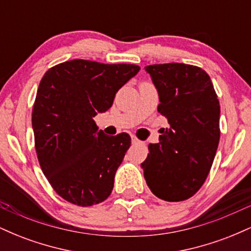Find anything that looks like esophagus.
Instances as JSON below:
<instances>
[{"instance_id":"1","label":"esophagus","mask_w":251,"mask_h":251,"mask_svg":"<svg viewBox=\"0 0 251 251\" xmlns=\"http://www.w3.org/2000/svg\"><path fill=\"white\" fill-rule=\"evenodd\" d=\"M131 139H132V144H139L140 143V140L138 139L135 135H131Z\"/></svg>"}]
</instances>
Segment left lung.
<instances>
[{
	"label": "left lung",
	"instance_id": "left-lung-1",
	"mask_svg": "<svg viewBox=\"0 0 251 251\" xmlns=\"http://www.w3.org/2000/svg\"><path fill=\"white\" fill-rule=\"evenodd\" d=\"M168 119L159 143L142 163L151 191L168 201H185L201 188L220 143V101L206 72L185 63L146 66Z\"/></svg>",
	"mask_w": 251,
	"mask_h": 251
}]
</instances>
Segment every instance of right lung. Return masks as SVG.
Returning <instances> with one entry per match:
<instances>
[{"label": "right lung", "mask_w": 251, "mask_h": 251, "mask_svg": "<svg viewBox=\"0 0 251 251\" xmlns=\"http://www.w3.org/2000/svg\"><path fill=\"white\" fill-rule=\"evenodd\" d=\"M140 70L128 63L75 59L54 66L40 81L31 124L40 166L51 188L79 206L101 203L131 146V137H108L93 118Z\"/></svg>", "instance_id": "right-lung-1"}]
</instances>
